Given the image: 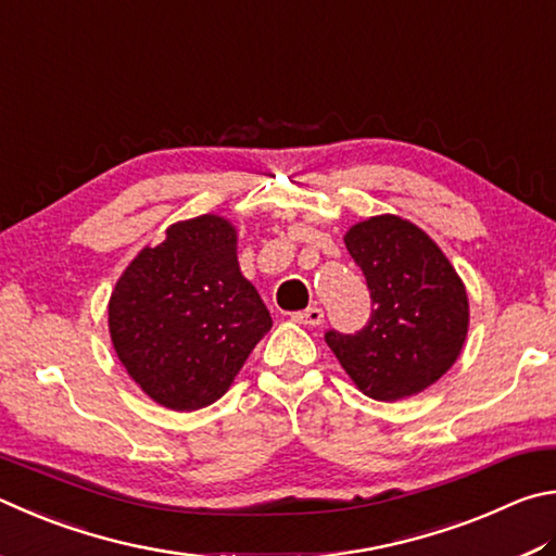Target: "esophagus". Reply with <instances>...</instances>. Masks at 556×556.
<instances>
[{
	"label": "esophagus",
	"mask_w": 556,
	"mask_h": 556,
	"mask_svg": "<svg viewBox=\"0 0 556 556\" xmlns=\"http://www.w3.org/2000/svg\"><path fill=\"white\" fill-rule=\"evenodd\" d=\"M293 319L298 325H307V327H319L325 323V313L323 307H307L303 313H295Z\"/></svg>",
	"instance_id": "1"
}]
</instances>
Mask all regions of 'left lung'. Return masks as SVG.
<instances>
[{
    "instance_id": "8db88e82",
    "label": "left lung",
    "mask_w": 556,
    "mask_h": 556,
    "mask_svg": "<svg viewBox=\"0 0 556 556\" xmlns=\"http://www.w3.org/2000/svg\"><path fill=\"white\" fill-rule=\"evenodd\" d=\"M344 243L371 290L356 334L325 342L358 391L374 401L422 393L450 371L469 332V298L442 249L413 222L381 214L354 224Z\"/></svg>"
}]
</instances>
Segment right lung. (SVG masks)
Returning <instances> with one entry per match:
<instances>
[{"label": "right lung", "mask_w": 556, "mask_h": 556, "mask_svg": "<svg viewBox=\"0 0 556 556\" xmlns=\"http://www.w3.org/2000/svg\"><path fill=\"white\" fill-rule=\"evenodd\" d=\"M270 325L239 270L237 229L217 214L170 224L110 298V334L126 374L178 413L219 401Z\"/></svg>", "instance_id": "obj_1"}]
</instances>
